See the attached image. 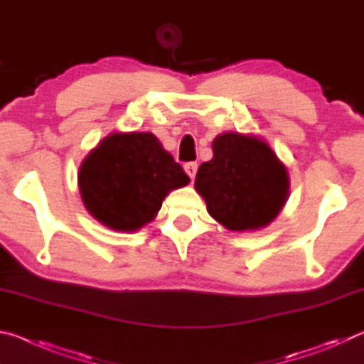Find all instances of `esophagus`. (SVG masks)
I'll use <instances>...</instances> for the list:
<instances>
[{"label":"esophagus","mask_w":364,"mask_h":364,"mask_svg":"<svg viewBox=\"0 0 364 364\" xmlns=\"http://www.w3.org/2000/svg\"><path fill=\"white\" fill-rule=\"evenodd\" d=\"M184 171L189 175L191 180H194L196 178V173H197V164L196 162H189L184 165Z\"/></svg>","instance_id":"34e87169"}]
</instances>
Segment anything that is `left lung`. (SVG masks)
<instances>
[{
	"label": "left lung",
	"instance_id": "left-lung-1",
	"mask_svg": "<svg viewBox=\"0 0 364 364\" xmlns=\"http://www.w3.org/2000/svg\"><path fill=\"white\" fill-rule=\"evenodd\" d=\"M212 149V160L200 165L194 183L210 217L231 231L268 226L289 197L284 164L252 134H218Z\"/></svg>",
	"mask_w": 364,
	"mask_h": 364
}]
</instances>
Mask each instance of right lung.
<instances>
[{
    "label": "right lung",
    "instance_id": "1",
    "mask_svg": "<svg viewBox=\"0 0 364 364\" xmlns=\"http://www.w3.org/2000/svg\"><path fill=\"white\" fill-rule=\"evenodd\" d=\"M189 176L152 133H112L80 165L78 188L93 217L130 232L156 218L165 196Z\"/></svg>",
    "mask_w": 364,
    "mask_h": 364
}]
</instances>
